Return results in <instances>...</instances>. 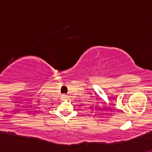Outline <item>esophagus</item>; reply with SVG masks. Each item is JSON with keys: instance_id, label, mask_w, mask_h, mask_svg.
<instances>
[{"instance_id": "obj_1", "label": "esophagus", "mask_w": 152, "mask_h": 152, "mask_svg": "<svg viewBox=\"0 0 152 152\" xmlns=\"http://www.w3.org/2000/svg\"><path fill=\"white\" fill-rule=\"evenodd\" d=\"M63 97L64 98V99H65V100H68V96H67V95H63Z\"/></svg>"}]
</instances>
